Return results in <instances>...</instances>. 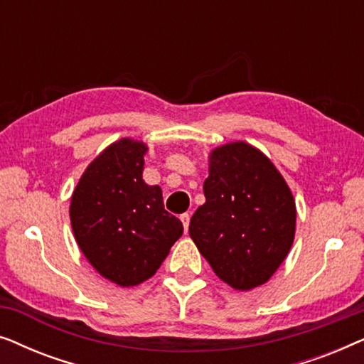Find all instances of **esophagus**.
<instances>
[{
  "label": "esophagus",
  "instance_id": "1",
  "mask_svg": "<svg viewBox=\"0 0 364 364\" xmlns=\"http://www.w3.org/2000/svg\"><path fill=\"white\" fill-rule=\"evenodd\" d=\"M181 220H182V223H183V230H188V223H191V215H188V213H182L181 215Z\"/></svg>",
  "mask_w": 364,
  "mask_h": 364
}]
</instances>
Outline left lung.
Listing matches in <instances>:
<instances>
[{
  "mask_svg": "<svg viewBox=\"0 0 364 364\" xmlns=\"http://www.w3.org/2000/svg\"><path fill=\"white\" fill-rule=\"evenodd\" d=\"M205 203L188 233L215 275L235 290L268 282L295 237L296 208L285 178L270 159L245 142L210 154Z\"/></svg>",
  "mask_w": 364,
  "mask_h": 364,
  "instance_id": "left-lung-1",
  "label": "left lung"
}]
</instances>
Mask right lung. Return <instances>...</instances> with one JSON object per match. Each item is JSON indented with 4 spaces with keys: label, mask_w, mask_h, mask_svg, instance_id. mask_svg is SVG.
Segmentation results:
<instances>
[{
    "label": "right lung",
    "mask_w": 364,
    "mask_h": 364,
    "mask_svg": "<svg viewBox=\"0 0 364 364\" xmlns=\"http://www.w3.org/2000/svg\"><path fill=\"white\" fill-rule=\"evenodd\" d=\"M147 147L121 139L89 164L71 198V225L84 257L121 287L146 282L183 232L159 186L142 178Z\"/></svg>",
    "instance_id": "right-lung-1"
}]
</instances>
